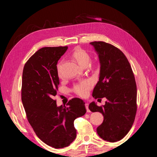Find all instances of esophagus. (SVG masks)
<instances>
[{
  "instance_id": "esophagus-1",
  "label": "esophagus",
  "mask_w": 157,
  "mask_h": 157,
  "mask_svg": "<svg viewBox=\"0 0 157 157\" xmlns=\"http://www.w3.org/2000/svg\"><path fill=\"white\" fill-rule=\"evenodd\" d=\"M85 107H86L87 112H88V113H90V110L89 108H88V103H85Z\"/></svg>"
}]
</instances>
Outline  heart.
<instances>
[{
	"label": "heart",
	"instance_id": "b5f03b06",
	"mask_svg": "<svg viewBox=\"0 0 157 157\" xmlns=\"http://www.w3.org/2000/svg\"><path fill=\"white\" fill-rule=\"evenodd\" d=\"M73 58L77 61V63L83 67H86L90 61V56L87 52L80 48L75 50L72 54ZM61 63H59L57 66L58 73L60 75ZM92 82L89 80H84L76 84L74 86L73 90L75 94L81 97H86L88 94L90 90L92 88Z\"/></svg>",
	"mask_w": 157,
	"mask_h": 157
}]
</instances>
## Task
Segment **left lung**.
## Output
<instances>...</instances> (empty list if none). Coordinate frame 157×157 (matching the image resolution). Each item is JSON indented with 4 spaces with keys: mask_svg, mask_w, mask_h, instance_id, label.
<instances>
[{
    "mask_svg": "<svg viewBox=\"0 0 157 157\" xmlns=\"http://www.w3.org/2000/svg\"><path fill=\"white\" fill-rule=\"evenodd\" d=\"M98 55L100 71L99 81L92 96L106 98L102 107L92 101L89 109L100 112L104 117L97 133L103 140L116 142L131 129L137 111V88L135 77L125 55L119 49L105 42L90 43Z\"/></svg>",
    "mask_w": 157,
    "mask_h": 157,
    "instance_id": "1",
    "label": "left lung"
}]
</instances>
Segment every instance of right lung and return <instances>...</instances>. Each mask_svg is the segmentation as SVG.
<instances>
[{"label": "right lung", "instance_id": "1", "mask_svg": "<svg viewBox=\"0 0 157 157\" xmlns=\"http://www.w3.org/2000/svg\"><path fill=\"white\" fill-rule=\"evenodd\" d=\"M67 48L39 49L27 61L22 75L21 100L28 121L39 138L56 149L75 140L74 121L86 112L81 99H72L67 106H57L54 99L59 84L57 63Z\"/></svg>", "mask_w": 157, "mask_h": 157}]
</instances>
